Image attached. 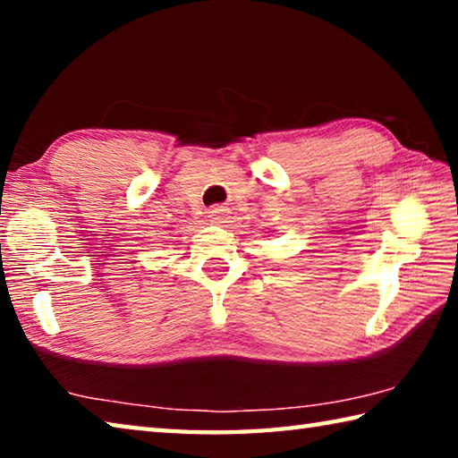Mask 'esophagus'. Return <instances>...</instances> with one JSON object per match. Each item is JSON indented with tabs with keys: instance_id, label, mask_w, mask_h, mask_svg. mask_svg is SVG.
Listing matches in <instances>:
<instances>
[{
	"instance_id": "1",
	"label": "esophagus",
	"mask_w": 458,
	"mask_h": 458,
	"mask_svg": "<svg viewBox=\"0 0 458 458\" xmlns=\"http://www.w3.org/2000/svg\"><path fill=\"white\" fill-rule=\"evenodd\" d=\"M208 218L212 224H224L228 220V208L226 206H214L210 212H208Z\"/></svg>"
}]
</instances>
